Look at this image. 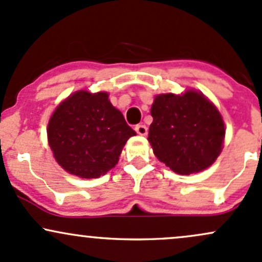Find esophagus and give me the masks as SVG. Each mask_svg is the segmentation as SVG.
Instances as JSON below:
<instances>
[{
  "mask_svg": "<svg viewBox=\"0 0 262 262\" xmlns=\"http://www.w3.org/2000/svg\"><path fill=\"white\" fill-rule=\"evenodd\" d=\"M134 129H136V132L139 136H146L148 134V128L144 124H138Z\"/></svg>",
  "mask_w": 262,
  "mask_h": 262,
  "instance_id": "esophagus-1",
  "label": "esophagus"
}]
</instances>
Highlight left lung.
I'll use <instances>...</instances> for the list:
<instances>
[{"label": "left lung", "instance_id": "8db88e82", "mask_svg": "<svg viewBox=\"0 0 262 262\" xmlns=\"http://www.w3.org/2000/svg\"><path fill=\"white\" fill-rule=\"evenodd\" d=\"M150 114L149 143L155 157L175 173H199L220 155L225 125L219 111L203 93L159 94Z\"/></svg>", "mask_w": 262, "mask_h": 262}]
</instances>
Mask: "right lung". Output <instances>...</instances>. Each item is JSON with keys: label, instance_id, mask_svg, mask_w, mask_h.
I'll return each mask as SVG.
<instances>
[{"label": "right lung", "instance_id": "right-lung-1", "mask_svg": "<svg viewBox=\"0 0 262 262\" xmlns=\"http://www.w3.org/2000/svg\"><path fill=\"white\" fill-rule=\"evenodd\" d=\"M47 136L57 163L66 171L92 179L116 166L126 140L137 133L112 105L108 93L78 91L53 112Z\"/></svg>", "mask_w": 262, "mask_h": 262}]
</instances>
